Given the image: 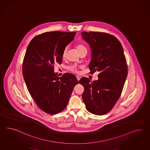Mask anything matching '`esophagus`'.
<instances>
[{
  "instance_id": "obj_1",
  "label": "esophagus",
  "mask_w": 150,
  "mask_h": 150,
  "mask_svg": "<svg viewBox=\"0 0 150 150\" xmlns=\"http://www.w3.org/2000/svg\"><path fill=\"white\" fill-rule=\"evenodd\" d=\"M76 77H77V80H78V81H80V79H81V77H79V76H77Z\"/></svg>"
}]
</instances>
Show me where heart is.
Listing matches in <instances>:
<instances>
[{"label":"heart","instance_id":"heart-1","mask_svg":"<svg viewBox=\"0 0 150 150\" xmlns=\"http://www.w3.org/2000/svg\"><path fill=\"white\" fill-rule=\"evenodd\" d=\"M77 50L78 52H81V51H82V50H87V49H86V47L84 45H82V44H78V45H77ZM66 54H67V49L66 48V49H65V50H64L63 52H62V57L63 59H64V58H65ZM69 69H70L71 71H72V72H77V69H76V68L75 67L71 66V67H69Z\"/></svg>","mask_w":150,"mask_h":150}]
</instances>
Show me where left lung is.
I'll return each instance as SVG.
<instances>
[{
    "label": "left lung",
    "mask_w": 150,
    "mask_h": 150,
    "mask_svg": "<svg viewBox=\"0 0 150 150\" xmlns=\"http://www.w3.org/2000/svg\"><path fill=\"white\" fill-rule=\"evenodd\" d=\"M82 38L92 52L88 65L90 73L99 72L98 79L91 81L81 78L84 88L82 98L90 112L104 115L110 111L121 96L128 73V67L119 41L112 35L100 32H82Z\"/></svg>",
    "instance_id": "1"
}]
</instances>
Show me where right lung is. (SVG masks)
<instances>
[{
  "instance_id": "right-lung-1",
  "label": "right lung",
  "mask_w": 150,
  "mask_h": 150,
  "mask_svg": "<svg viewBox=\"0 0 150 150\" xmlns=\"http://www.w3.org/2000/svg\"><path fill=\"white\" fill-rule=\"evenodd\" d=\"M76 32L52 31L35 36L29 43L23 64L27 88L39 108L56 114L65 109L74 86L79 81L72 74L61 77L54 73L55 64L62 63V54Z\"/></svg>"
}]
</instances>
